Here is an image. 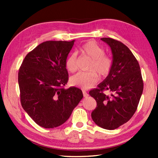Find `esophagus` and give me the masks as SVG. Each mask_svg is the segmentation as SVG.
<instances>
[{
  "mask_svg": "<svg viewBox=\"0 0 158 158\" xmlns=\"http://www.w3.org/2000/svg\"><path fill=\"white\" fill-rule=\"evenodd\" d=\"M83 96H84V97H88L89 96L88 94L85 91H84V90H83Z\"/></svg>",
  "mask_w": 158,
  "mask_h": 158,
  "instance_id": "esophagus-1",
  "label": "esophagus"
}]
</instances>
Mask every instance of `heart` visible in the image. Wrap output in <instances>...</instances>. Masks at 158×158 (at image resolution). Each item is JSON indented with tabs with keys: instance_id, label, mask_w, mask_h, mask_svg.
Returning <instances> with one entry per match:
<instances>
[{
	"instance_id": "heart-1",
	"label": "heart",
	"mask_w": 158,
	"mask_h": 158,
	"mask_svg": "<svg viewBox=\"0 0 158 158\" xmlns=\"http://www.w3.org/2000/svg\"><path fill=\"white\" fill-rule=\"evenodd\" d=\"M82 54L92 60L89 72H79L70 79V84L82 89H89L98 80V75L105 77L109 75L113 66L112 59L105 55V50L93 41L84 43L80 48ZM65 66L69 72L74 73L77 69V59L75 53H70L65 61Z\"/></svg>"
}]
</instances>
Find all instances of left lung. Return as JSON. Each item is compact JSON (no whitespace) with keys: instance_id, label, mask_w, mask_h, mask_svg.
<instances>
[{"instance_id":"1","label":"left lung","mask_w":158,"mask_h":158,"mask_svg":"<svg viewBox=\"0 0 158 158\" xmlns=\"http://www.w3.org/2000/svg\"><path fill=\"white\" fill-rule=\"evenodd\" d=\"M112 52L113 66L104 81L89 91L97 106L92 112L96 125L106 130H115L131 119L136 112L143 90L139 64L132 52L122 42L102 38ZM109 90L110 95L103 92Z\"/></svg>"}]
</instances>
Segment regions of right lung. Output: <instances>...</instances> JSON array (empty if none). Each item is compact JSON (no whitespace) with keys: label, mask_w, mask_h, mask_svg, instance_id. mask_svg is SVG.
<instances>
[{"label":"right lung","mask_w":158,"mask_h":158,"mask_svg":"<svg viewBox=\"0 0 158 158\" xmlns=\"http://www.w3.org/2000/svg\"><path fill=\"white\" fill-rule=\"evenodd\" d=\"M74 42H43L26 56L19 69L22 106L45 128L66 122L83 97L81 90L75 87L64 88L69 80L65 61Z\"/></svg>","instance_id":"right-lung-1"}]
</instances>
